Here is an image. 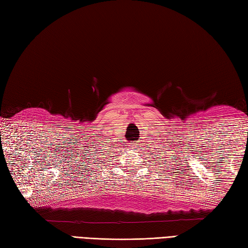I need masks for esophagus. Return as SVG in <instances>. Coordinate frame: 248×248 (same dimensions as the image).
Masks as SVG:
<instances>
[{
    "mask_svg": "<svg viewBox=\"0 0 248 248\" xmlns=\"http://www.w3.org/2000/svg\"><path fill=\"white\" fill-rule=\"evenodd\" d=\"M131 146H134V144H132V145H131Z\"/></svg>",
    "mask_w": 248,
    "mask_h": 248,
    "instance_id": "obj_1",
    "label": "esophagus"
}]
</instances>
